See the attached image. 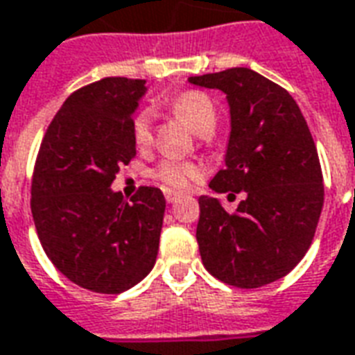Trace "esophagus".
Wrapping results in <instances>:
<instances>
[{
	"label": "esophagus",
	"mask_w": 355,
	"mask_h": 355,
	"mask_svg": "<svg viewBox=\"0 0 355 355\" xmlns=\"http://www.w3.org/2000/svg\"><path fill=\"white\" fill-rule=\"evenodd\" d=\"M165 199H167V203H177L178 199H180V196H178L177 191L167 190L165 191Z\"/></svg>",
	"instance_id": "34e87169"
}]
</instances>
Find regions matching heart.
<instances>
[{"label":"heart","mask_w":355,"mask_h":355,"mask_svg":"<svg viewBox=\"0 0 355 355\" xmlns=\"http://www.w3.org/2000/svg\"><path fill=\"white\" fill-rule=\"evenodd\" d=\"M171 109L177 112L182 120H186V124L199 135L203 131H212L216 125V107L212 103L211 97L203 92L190 90L180 94L171 101ZM152 118H154V114H152L150 109H143L133 116L131 135L139 146H146L152 141ZM152 175L169 188L186 190L193 180H198L201 169L196 164H188V162L164 159L156 165Z\"/></svg>","instance_id":"heart-1"}]
</instances>
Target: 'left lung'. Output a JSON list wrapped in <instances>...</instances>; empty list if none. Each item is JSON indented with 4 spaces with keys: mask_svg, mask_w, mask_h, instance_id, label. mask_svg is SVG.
Listing matches in <instances>:
<instances>
[{
    "mask_svg": "<svg viewBox=\"0 0 355 355\" xmlns=\"http://www.w3.org/2000/svg\"><path fill=\"white\" fill-rule=\"evenodd\" d=\"M188 80L222 90L230 105L225 167L209 186L246 193L233 214L220 199L199 198L196 237L205 269L237 288L271 284L311 248L324 207L311 130L295 99L256 71L233 67Z\"/></svg>",
    "mask_w": 355,
    "mask_h": 355,
    "instance_id": "8db88e82",
    "label": "left lung"
}]
</instances>
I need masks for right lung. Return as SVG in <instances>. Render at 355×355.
<instances>
[{"instance_id":"obj_1","label":"right lung","mask_w":355,"mask_h":355,"mask_svg":"<svg viewBox=\"0 0 355 355\" xmlns=\"http://www.w3.org/2000/svg\"><path fill=\"white\" fill-rule=\"evenodd\" d=\"M144 80L107 77L73 92L44 133L31 180L43 250L84 290L122 293L156 263L165 198L143 186L125 201L111 184L135 156L133 112Z\"/></svg>"}]
</instances>
